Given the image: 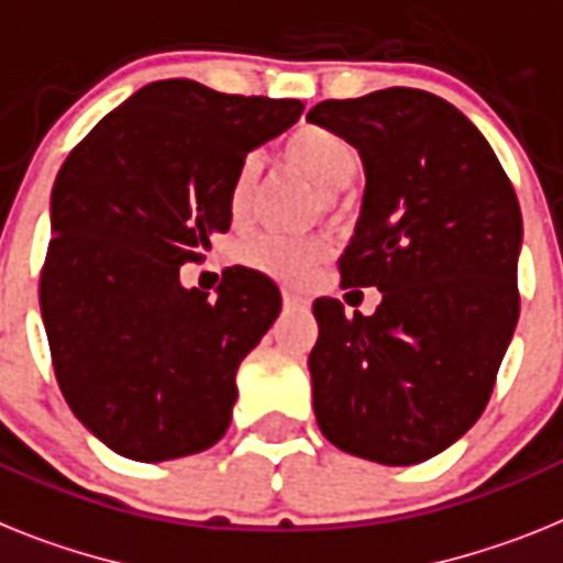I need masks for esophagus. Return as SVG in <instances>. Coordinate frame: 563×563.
<instances>
[{
  "instance_id": "1",
  "label": "esophagus",
  "mask_w": 563,
  "mask_h": 563,
  "mask_svg": "<svg viewBox=\"0 0 563 563\" xmlns=\"http://www.w3.org/2000/svg\"><path fill=\"white\" fill-rule=\"evenodd\" d=\"M283 303H286V309H303L306 306V297L295 295V291H283Z\"/></svg>"
}]
</instances>
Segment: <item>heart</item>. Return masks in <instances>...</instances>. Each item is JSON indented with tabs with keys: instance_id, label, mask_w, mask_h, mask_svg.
<instances>
[{
	"instance_id": "1",
	"label": "heart",
	"mask_w": 563,
	"mask_h": 563,
	"mask_svg": "<svg viewBox=\"0 0 563 563\" xmlns=\"http://www.w3.org/2000/svg\"><path fill=\"white\" fill-rule=\"evenodd\" d=\"M283 157L291 168L314 183L323 194V206L332 209L334 191L346 188L361 174V151L349 143L346 136L323 125H300L283 143ZM260 163L254 157L245 159L238 168L229 188V214L240 223L252 206L254 183H257ZM325 254V240L318 234L309 238H289V234H254L240 243L238 260L252 272L266 274L272 280L300 286L309 280Z\"/></svg>"
}]
</instances>
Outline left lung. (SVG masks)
Listing matches in <instances>:
<instances>
[{
  "label": "left lung",
  "instance_id": "left-lung-1",
  "mask_svg": "<svg viewBox=\"0 0 563 563\" xmlns=\"http://www.w3.org/2000/svg\"><path fill=\"white\" fill-rule=\"evenodd\" d=\"M309 120L346 136L366 168L340 286L384 291L369 318L314 300L318 427L349 455L420 464L489 404L521 311V206L484 134L434 93L325 99Z\"/></svg>",
  "mask_w": 563,
  "mask_h": 563
}]
</instances>
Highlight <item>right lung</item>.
Here are the masks:
<instances>
[{
	"label": "right lung",
	"mask_w": 563,
	"mask_h": 563,
	"mask_svg": "<svg viewBox=\"0 0 563 563\" xmlns=\"http://www.w3.org/2000/svg\"><path fill=\"white\" fill-rule=\"evenodd\" d=\"M300 111V99L159 79L56 174L40 274L51 363L70 412L117 455H197L229 429L238 366L280 314V291L234 266L209 300L179 286V266L229 231L231 179Z\"/></svg>",
	"instance_id": "obj_1"
}]
</instances>
